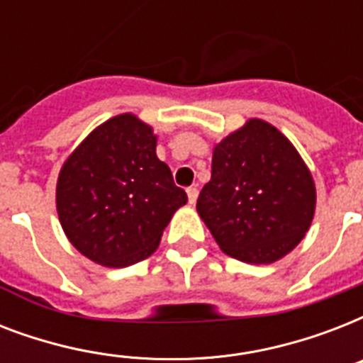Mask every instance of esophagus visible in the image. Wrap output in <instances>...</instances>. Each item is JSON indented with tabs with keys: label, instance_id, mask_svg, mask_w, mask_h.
Here are the masks:
<instances>
[{
	"label": "esophagus",
	"instance_id": "1",
	"mask_svg": "<svg viewBox=\"0 0 363 363\" xmlns=\"http://www.w3.org/2000/svg\"><path fill=\"white\" fill-rule=\"evenodd\" d=\"M186 194H188V201H190V203H196V199H198V194H199V190H198V186H190V188H186Z\"/></svg>",
	"mask_w": 363,
	"mask_h": 363
}]
</instances>
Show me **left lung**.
I'll use <instances>...</instances> for the list:
<instances>
[{"instance_id": "obj_1", "label": "left lung", "mask_w": 363, "mask_h": 363, "mask_svg": "<svg viewBox=\"0 0 363 363\" xmlns=\"http://www.w3.org/2000/svg\"><path fill=\"white\" fill-rule=\"evenodd\" d=\"M315 203V182L292 143L252 118L215 147L196 207L224 252L271 264L303 239Z\"/></svg>"}]
</instances>
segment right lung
I'll return each mask as SVG.
<instances>
[{
    "instance_id": "obj_1",
    "label": "right lung",
    "mask_w": 363,
    "mask_h": 363,
    "mask_svg": "<svg viewBox=\"0 0 363 363\" xmlns=\"http://www.w3.org/2000/svg\"><path fill=\"white\" fill-rule=\"evenodd\" d=\"M186 201L156 156L152 130L133 115L115 116L94 130L67 158L56 188L60 222L71 245L109 267L148 258Z\"/></svg>"
}]
</instances>
